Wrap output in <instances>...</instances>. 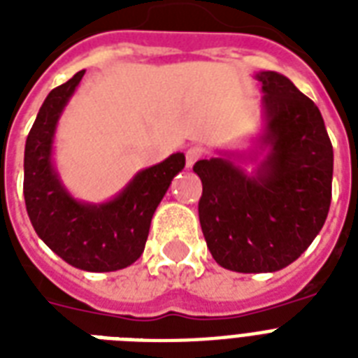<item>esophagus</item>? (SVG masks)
<instances>
[{
    "label": "esophagus",
    "instance_id": "1",
    "mask_svg": "<svg viewBox=\"0 0 358 358\" xmlns=\"http://www.w3.org/2000/svg\"><path fill=\"white\" fill-rule=\"evenodd\" d=\"M201 156L202 150L199 146H191V148H187V152H185V165H187V169L193 167V165L201 159Z\"/></svg>",
    "mask_w": 358,
    "mask_h": 358
}]
</instances>
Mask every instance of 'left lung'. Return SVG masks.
I'll return each mask as SVG.
<instances>
[{
	"instance_id": "left-lung-1",
	"label": "left lung",
	"mask_w": 358,
	"mask_h": 358,
	"mask_svg": "<svg viewBox=\"0 0 358 358\" xmlns=\"http://www.w3.org/2000/svg\"><path fill=\"white\" fill-rule=\"evenodd\" d=\"M262 128L247 150L195 163L199 219L213 260L236 273L289 266L327 219L333 145L320 109L286 76L262 70ZM255 162L250 173L244 169Z\"/></svg>"
}]
</instances>
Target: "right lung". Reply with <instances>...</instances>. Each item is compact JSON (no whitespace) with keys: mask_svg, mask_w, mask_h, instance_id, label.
<instances>
[{"mask_svg":"<svg viewBox=\"0 0 358 358\" xmlns=\"http://www.w3.org/2000/svg\"><path fill=\"white\" fill-rule=\"evenodd\" d=\"M85 70L55 87L42 103L25 141L24 196L38 238L66 264L91 273L131 266L145 250L152 217L173 178L185 167L182 152L141 169L109 201L76 199L53 159L59 120Z\"/></svg>","mask_w":358,"mask_h":358,"instance_id":"obj_1","label":"right lung"}]
</instances>
